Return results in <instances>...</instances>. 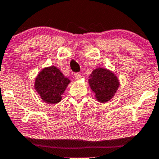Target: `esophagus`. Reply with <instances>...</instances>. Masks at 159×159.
Masks as SVG:
<instances>
[{"instance_id":"esophagus-1","label":"esophagus","mask_w":159,"mask_h":159,"mask_svg":"<svg viewBox=\"0 0 159 159\" xmlns=\"http://www.w3.org/2000/svg\"><path fill=\"white\" fill-rule=\"evenodd\" d=\"M75 79H77V80L81 79V75H80L79 73H75Z\"/></svg>"}]
</instances>
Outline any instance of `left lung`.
I'll return each instance as SVG.
<instances>
[{
	"mask_svg": "<svg viewBox=\"0 0 159 159\" xmlns=\"http://www.w3.org/2000/svg\"><path fill=\"white\" fill-rule=\"evenodd\" d=\"M89 84L100 103H107L115 96L120 85L118 77L113 71L103 67H97L89 76Z\"/></svg>",
	"mask_w": 159,
	"mask_h": 159,
	"instance_id": "8db88e82",
	"label": "left lung"
}]
</instances>
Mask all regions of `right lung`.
Returning a JSON list of instances; mask_svg holds the SVG:
<instances>
[{
    "label": "right lung",
    "instance_id": "right-lung-1",
    "mask_svg": "<svg viewBox=\"0 0 159 159\" xmlns=\"http://www.w3.org/2000/svg\"><path fill=\"white\" fill-rule=\"evenodd\" d=\"M70 80L55 66L44 67L34 80V89L41 99L48 104H56L62 100V95Z\"/></svg>",
    "mask_w": 159,
    "mask_h": 159
}]
</instances>
